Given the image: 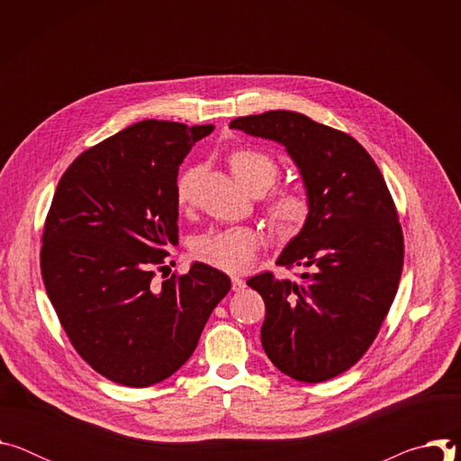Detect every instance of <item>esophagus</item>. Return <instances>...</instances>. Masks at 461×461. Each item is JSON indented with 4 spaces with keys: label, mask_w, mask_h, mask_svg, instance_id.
<instances>
[{
    "label": "esophagus",
    "mask_w": 461,
    "mask_h": 461,
    "mask_svg": "<svg viewBox=\"0 0 461 461\" xmlns=\"http://www.w3.org/2000/svg\"><path fill=\"white\" fill-rule=\"evenodd\" d=\"M246 288V283L240 277H231V290L233 292H242Z\"/></svg>",
    "instance_id": "34e87169"
}]
</instances>
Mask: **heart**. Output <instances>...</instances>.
Segmentation results:
<instances>
[{
    "mask_svg": "<svg viewBox=\"0 0 461 461\" xmlns=\"http://www.w3.org/2000/svg\"><path fill=\"white\" fill-rule=\"evenodd\" d=\"M228 160L233 175L246 189L255 185L268 189L279 176V166L274 157L255 148H239L231 151ZM196 175L199 167H187L178 176L176 203L180 208L191 203ZM310 210V196L301 187H281L270 194L267 203V217L272 228L285 237L295 235L306 224ZM258 244L260 237L251 228L213 230L194 242L193 253L217 270L242 274L253 265Z\"/></svg>",
    "mask_w": 461,
    "mask_h": 461,
    "instance_id": "b5f03b06",
    "label": "heart"
}]
</instances>
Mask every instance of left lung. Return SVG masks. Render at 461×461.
Instances as JSON below:
<instances>
[{
    "label": "left lung",
    "mask_w": 461,
    "mask_h": 461,
    "mask_svg": "<svg viewBox=\"0 0 461 461\" xmlns=\"http://www.w3.org/2000/svg\"><path fill=\"white\" fill-rule=\"evenodd\" d=\"M231 129L283 144L312 210L277 265L303 267L301 283L272 272L248 279L265 299L260 343L286 375L321 383L354 366L374 343L403 270V231L384 178L350 135L294 111L231 120Z\"/></svg>",
    "instance_id": "8db88e82"
}]
</instances>
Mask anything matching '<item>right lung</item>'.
Here are the masks:
<instances>
[{"label":"right lung","mask_w":461,"mask_h":461,"mask_svg":"<svg viewBox=\"0 0 461 461\" xmlns=\"http://www.w3.org/2000/svg\"><path fill=\"white\" fill-rule=\"evenodd\" d=\"M213 129L129 125L84 151L52 196L40 251L47 295L82 359L123 386L175 374L231 288L203 262L153 281L178 244V166Z\"/></svg>","instance_id":"obj_1"}]
</instances>
